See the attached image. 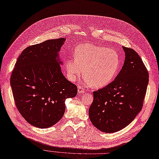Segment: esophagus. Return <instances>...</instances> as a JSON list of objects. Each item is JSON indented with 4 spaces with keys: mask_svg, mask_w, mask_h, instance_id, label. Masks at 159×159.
Returning a JSON list of instances; mask_svg holds the SVG:
<instances>
[{
    "mask_svg": "<svg viewBox=\"0 0 159 159\" xmlns=\"http://www.w3.org/2000/svg\"><path fill=\"white\" fill-rule=\"evenodd\" d=\"M85 92V90L83 87L79 86L78 88V93H83Z\"/></svg>",
    "mask_w": 159,
    "mask_h": 159,
    "instance_id": "esophagus-1",
    "label": "esophagus"
}]
</instances>
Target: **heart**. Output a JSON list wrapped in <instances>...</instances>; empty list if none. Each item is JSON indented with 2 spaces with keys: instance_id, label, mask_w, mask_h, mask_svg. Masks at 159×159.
Returning <instances> with one entry per match:
<instances>
[{
  "instance_id": "1",
  "label": "heart",
  "mask_w": 159,
  "mask_h": 159,
  "mask_svg": "<svg viewBox=\"0 0 159 159\" xmlns=\"http://www.w3.org/2000/svg\"><path fill=\"white\" fill-rule=\"evenodd\" d=\"M119 56L115 50L92 44H83L75 52V58L66 62L68 78L74 81L83 73L84 83L102 88L112 82L120 67Z\"/></svg>"
}]
</instances>
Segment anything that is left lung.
Returning <instances> with one entry per match:
<instances>
[{
    "instance_id": "obj_1",
    "label": "left lung",
    "mask_w": 159,
    "mask_h": 159,
    "mask_svg": "<svg viewBox=\"0 0 159 159\" xmlns=\"http://www.w3.org/2000/svg\"><path fill=\"white\" fill-rule=\"evenodd\" d=\"M124 65L115 80L93 92L89 108L92 125L105 133L118 132L133 121L143 107L149 73L138 53L122 46Z\"/></svg>"
}]
</instances>
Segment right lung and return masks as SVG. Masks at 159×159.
I'll return each mask as SVG.
<instances>
[{
    "instance_id": "obj_1",
    "label": "right lung",
    "mask_w": 159,
    "mask_h": 159,
    "mask_svg": "<svg viewBox=\"0 0 159 159\" xmlns=\"http://www.w3.org/2000/svg\"><path fill=\"white\" fill-rule=\"evenodd\" d=\"M66 39L47 40L27 47L15 64L10 84L16 107L29 124L49 128L60 120L65 102L77 93L76 85L65 77L59 52Z\"/></svg>"
}]
</instances>
